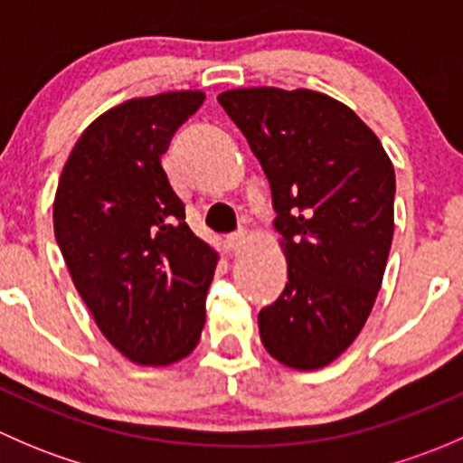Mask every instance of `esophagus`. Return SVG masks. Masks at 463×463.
Masks as SVG:
<instances>
[{"label": "esophagus", "mask_w": 463, "mask_h": 463, "mask_svg": "<svg viewBox=\"0 0 463 463\" xmlns=\"http://www.w3.org/2000/svg\"><path fill=\"white\" fill-rule=\"evenodd\" d=\"M226 246H228V250H232V253H240V250L246 246V235L244 232H235V235L228 237Z\"/></svg>", "instance_id": "obj_1"}]
</instances>
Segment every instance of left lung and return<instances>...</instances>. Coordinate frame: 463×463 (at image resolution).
Returning a JSON list of instances; mask_svg holds the SVG:
<instances>
[{"mask_svg": "<svg viewBox=\"0 0 463 463\" xmlns=\"http://www.w3.org/2000/svg\"><path fill=\"white\" fill-rule=\"evenodd\" d=\"M258 156L273 194L288 282L258 316L266 352L320 370L370 318L394 235V165L343 102L311 89L217 96Z\"/></svg>", "mask_w": 463, "mask_h": 463, "instance_id": "obj_1", "label": "left lung"}]
</instances>
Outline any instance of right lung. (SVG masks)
<instances>
[{"label":"right lung","instance_id":"right-lung-1","mask_svg":"<svg viewBox=\"0 0 463 463\" xmlns=\"http://www.w3.org/2000/svg\"><path fill=\"white\" fill-rule=\"evenodd\" d=\"M202 91L132 98L98 116L60 175L53 231L78 293L107 340L138 365L197 347L219 255L185 223L161 165Z\"/></svg>","mask_w":463,"mask_h":463}]
</instances>
